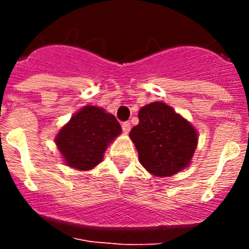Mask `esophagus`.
<instances>
[{"instance_id":"obj_1","label":"esophagus","mask_w":249,"mask_h":249,"mask_svg":"<svg viewBox=\"0 0 249 249\" xmlns=\"http://www.w3.org/2000/svg\"><path fill=\"white\" fill-rule=\"evenodd\" d=\"M122 129L124 133H128L129 131H131V123L129 122H123L122 123Z\"/></svg>"}]
</instances>
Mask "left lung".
Instances as JSON below:
<instances>
[{"mask_svg":"<svg viewBox=\"0 0 249 249\" xmlns=\"http://www.w3.org/2000/svg\"><path fill=\"white\" fill-rule=\"evenodd\" d=\"M140 123L129 132L141 164L156 177H169L190 166L198 133L181 114L163 102L138 112Z\"/></svg>","mask_w":249,"mask_h":249,"instance_id":"1","label":"left lung"}]
</instances>
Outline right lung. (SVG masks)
<instances>
[{
	"mask_svg": "<svg viewBox=\"0 0 249 249\" xmlns=\"http://www.w3.org/2000/svg\"><path fill=\"white\" fill-rule=\"evenodd\" d=\"M121 132L113 114L97 106H85L59 129L54 142L67 166L89 171L102 162L107 146Z\"/></svg>",
	"mask_w": 249,
	"mask_h": 249,
	"instance_id": "obj_1",
	"label": "right lung"
}]
</instances>
